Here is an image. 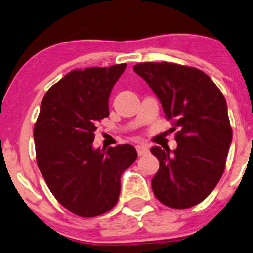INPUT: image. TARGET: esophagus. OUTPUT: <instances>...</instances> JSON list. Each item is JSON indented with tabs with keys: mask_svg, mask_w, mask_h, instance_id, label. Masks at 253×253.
<instances>
[{
	"mask_svg": "<svg viewBox=\"0 0 253 253\" xmlns=\"http://www.w3.org/2000/svg\"><path fill=\"white\" fill-rule=\"evenodd\" d=\"M135 149H136V152H138L139 156H144V155H146V153H149V147L144 144L136 145Z\"/></svg>",
	"mask_w": 253,
	"mask_h": 253,
	"instance_id": "obj_1",
	"label": "esophagus"
}]
</instances>
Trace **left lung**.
<instances>
[{"label":"left lung","mask_w":253,"mask_h":253,"mask_svg":"<svg viewBox=\"0 0 253 253\" xmlns=\"http://www.w3.org/2000/svg\"><path fill=\"white\" fill-rule=\"evenodd\" d=\"M172 121L177 149L159 146L151 152L159 161L152 190L163 205L177 210L196 206L216 187L225 170L232 141L227 104L208 75L175 63H139L133 66Z\"/></svg>","instance_id":"1"}]
</instances>
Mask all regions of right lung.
<instances>
[{
    "instance_id": "obj_1",
    "label": "right lung",
    "mask_w": 253,
    "mask_h": 253,
    "mask_svg": "<svg viewBox=\"0 0 253 253\" xmlns=\"http://www.w3.org/2000/svg\"><path fill=\"white\" fill-rule=\"evenodd\" d=\"M127 64L72 70L46 92L34 125L37 163L57 201L82 217L117 205L120 178L136 159L132 145L95 150L97 121L109 115L113 86Z\"/></svg>"
}]
</instances>
